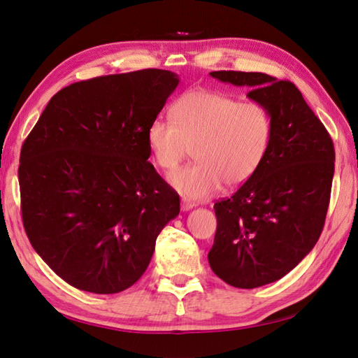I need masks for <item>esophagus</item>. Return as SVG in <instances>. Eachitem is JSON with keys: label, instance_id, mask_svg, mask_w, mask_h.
<instances>
[{"label": "esophagus", "instance_id": "obj_1", "mask_svg": "<svg viewBox=\"0 0 358 358\" xmlns=\"http://www.w3.org/2000/svg\"><path fill=\"white\" fill-rule=\"evenodd\" d=\"M194 208V203H191V201H185L183 200L182 203H180V209L183 210V212H188V210H191Z\"/></svg>", "mask_w": 358, "mask_h": 358}]
</instances>
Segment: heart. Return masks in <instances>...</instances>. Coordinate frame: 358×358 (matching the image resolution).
Returning <instances> with one entry per match:
<instances>
[{"instance_id": "b5f03b06", "label": "heart", "mask_w": 358, "mask_h": 358, "mask_svg": "<svg viewBox=\"0 0 358 358\" xmlns=\"http://www.w3.org/2000/svg\"><path fill=\"white\" fill-rule=\"evenodd\" d=\"M173 121L149 124L146 145L162 170L176 169L196 148V164L171 173L169 183L182 197L204 200L227 187H241L263 164L272 142L273 124L258 103H242L218 91L191 90L171 109Z\"/></svg>"}]
</instances>
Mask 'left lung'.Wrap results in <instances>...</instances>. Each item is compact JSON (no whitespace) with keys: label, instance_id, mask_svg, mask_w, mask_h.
I'll return each instance as SVG.
<instances>
[{"label":"left lung","instance_id":"1","mask_svg":"<svg viewBox=\"0 0 358 358\" xmlns=\"http://www.w3.org/2000/svg\"><path fill=\"white\" fill-rule=\"evenodd\" d=\"M209 74L251 88L248 99L264 106L273 124L255 175L213 206L218 227L208 255L210 268L229 285L251 289L284 278L318 242L330 201L334 148L294 83L264 73Z\"/></svg>","mask_w":358,"mask_h":358}]
</instances>
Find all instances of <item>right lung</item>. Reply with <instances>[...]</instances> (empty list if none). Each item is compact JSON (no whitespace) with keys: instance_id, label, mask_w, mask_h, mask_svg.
<instances>
[{"instance_id":"right-lung-1","label":"right lung","mask_w":358,"mask_h":358,"mask_svg":"<svg viewBox=\"0 0 358 358\" xmlns=\"http://www.w3.org/2000/svg\"><path fill=\"white\" fill-rule=\"evenodd\" d=\"M179 85L148 69L73 83L52 96L20 150L28 239L67 284L115 294L148 268L179 197L150 164L149 124Z\"/></svg>"}]
</instances>
